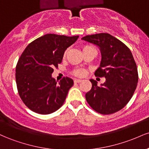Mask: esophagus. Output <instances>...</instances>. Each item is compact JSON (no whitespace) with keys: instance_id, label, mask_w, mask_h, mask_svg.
Listing matches in <instances>:
<instances>
[{"instance_id":"esophagus-1","label":"esophagus","mask_w":149,"mask_h":149,"mask_svg":"<svg viewBox=\"0 0 149 149\" xmlns=\"http://www.w3.org/2000/svg\"><path fill=\"white\" fill-rule=\"evenodd\" d=\"M81 81H82V80H80V79H75L74 80V83H80Z\"/></svg>"}]
</instances>
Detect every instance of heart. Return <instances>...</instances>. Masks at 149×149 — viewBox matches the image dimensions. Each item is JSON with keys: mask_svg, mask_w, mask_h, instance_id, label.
I'll return each instance as SVG.
<instances>
[{"mask_svg": "<svg viewBox=\"0 0 149 149\" xmlns=\"http://www.w3.org/2000/svg\"><path fill=\"white\" fill-rule=\"evenodd\" d=\"M90 48H94V47L90 45H85L83 47V50H85V49H90ZM65 54H66V53H65ZM72 74L73 76H77V77H83L85 76V71L83 69H76L72 71Z\"/></svg>", "mask_w": 149, "mask_h": 149, "instance_id": "1", "label": "heart"}]
</instances>
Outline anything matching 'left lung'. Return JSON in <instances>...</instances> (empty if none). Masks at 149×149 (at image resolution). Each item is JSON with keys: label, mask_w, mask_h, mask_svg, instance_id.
<instances>
[{"label": "left lung", "mask_w": 149, "mask_h": 149, "mask_svg": "<svg viewBox=\"0 0 149 149\" xmlns=\"http://www.w3.org/2000/svg\"><path fill=\"white\" fill-rule=\"evenodd\" d=\"M82 39L100 47L102 61L95 75L106 78L101 86L96 80H90L92 88L85 94L87 102L99 113L108 115L118 111L131 100L139 79L130 49L107 33L86 36Z\"/></svg>", "instance_id": "8db88e82"}]
</instances>
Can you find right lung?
I'll list each match as a JSON object with an SVG mask.
<instances>
[{
    "label": "right lung",
    "instance_id": "add662e5",
    "mask_svg": "<svg viewBox=\"0 0 149 149\" xmlns=\"http://www.w3.org/2000/svg\"><path fill=\"white\" fill-rule=\"evenodd\" d=\"M78 37L46 34L22 52L15 70L17 87L22 102L33 112L52 113L64 104L73 80L64 77L57 83L52 73L62 61L65 50Z\"/></svg>",
    "mask_w": 149,
    "mask_h": 149
}]
</instances>
